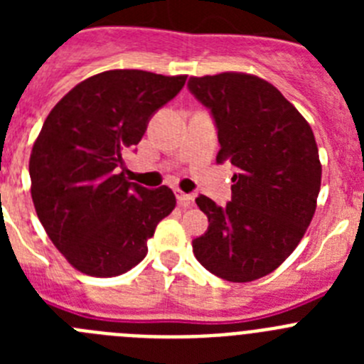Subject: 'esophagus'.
Returning <instances> with one entry per match:
<instances>
[{
    "instance_id": "34e87169",
    "label": "esophagus",
    "mask_w": 364,
    "mask_h": 364,
    "mask_svg": "<svg viewBox=\"0 0 364 364\" xmlns=\"http://www.w3.org/2000/svg\"><path fill=\"white\" fill-rule=\"evenodd\" d=\"M176 195V200H178V204L182 205V208H191L193 205V195H189V193H184V191H180V189H176L175 191Z\"/></svg>"
}]
</instances>
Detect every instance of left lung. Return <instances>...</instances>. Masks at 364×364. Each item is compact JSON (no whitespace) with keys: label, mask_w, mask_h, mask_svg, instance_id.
I'll return each mask as SVG.
<instances>
[{"label":"left lung","mask_w":364,"mask_h":364,"mask_svg":"<svg viewBox=\"0 0 364 364\" xmlns=\"http://www.w3.org/2000/svg\"><path fill=\"white\" fill-rule=\"evenodd\" d=\"M188 87L213 117L217 162L235 167L226 205L204 195L195 200L210 226L193 240V253L224 281H255L290 257L315 213L321 162L314 131L279 89L252 74L193 76Z\"/></svg>","instance_id":"8db88e82"}]
</instances>
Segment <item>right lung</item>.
Masks as SVG:
<instances>
[{"label": "right lung", "instance_id": "obj_1", "mask_svg": "<svg viewBox=\"0 0 364 364\" xmlns=\"http://www.w3.org/2000/svg\"><path fill=\"white\" fill-rule=\"evenodd\" d=\"M188 76L105 70L70 89L40 131L28 162L32 202L54 246L78 272L114 277L147 255V239L175 210L167 186L124 176L125 151Z\"/></svg>", "mask_w": 364, "mask_h": 364}]
</instances>
